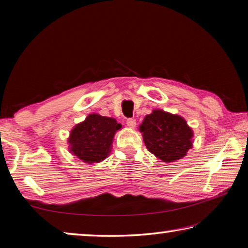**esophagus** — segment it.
<instances>
[{
  "mask_svg": "<svg viewBox=\"0 0 248 248\" xmlns=\"http://www.w3.org/2000/svg\"><path fill=\"white\" fill-rule=\"evenodd\" d=\"M127 125H128L129 128H131V129H134V128H136V125H137L136 119H132V118L127 119Z\"/></svg>",
  "mask_w": 248,
  "mask_h": 248,
  "instance_id": "34e87169",
  "label": "esophagus"
}]
</instances>
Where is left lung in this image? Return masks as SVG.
Masks as SVG:
<instances>
[{"label":"left lung","mask_w":248,"mask_h":248,"mask_svg":"<svg viewBox=\"0 0 248 248\" xmlns=\"http://www.w3.org/2000/svg\"><path fill=\"white\" fill-rule=\"evenodd\" d=\"M144 144L161 162L182 159L194 143V131L182 116L154 109L139 125Z\"/></svg>","instance_id":"obj_1"}]
</instances>
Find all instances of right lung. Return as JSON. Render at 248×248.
Masks as SVG:
<instances>
[{
    "instance_id": "1",
    "label": "right lung",
    "mask_w": 248,
    "mask_h": 248,
    "mask_svg": "<svg viewBox=\"0 0 248 248\" xmlns=\"http://www.w3.org/2000/svg\"><path fill=\"white\" fill-rule=\"evenodd\" d=\"M121 124L115 118L91 114L71 130L69 151L86 164H94L109 156L116 132Z\"/></svg>"
}]
</instances>
